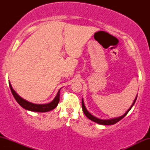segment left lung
Here are the masks:
<instances>
[{"label": "left lung", "mask_w": 150, "mask_h": 150, "mask_svg": "<svg viewBox=\"0 0 150 150\" xmlns=\"http://www.w3.org/2000/svg\"><path fill=\"white\" fill-rule=\"evenodd\" d=\"M136 99H137V97H136L135 99L134 100L133 103H132V104L131 105V106H130V108H129L128 111H126V113H125L124 115H123L122 116L118 117V118H113V119H109V120H101V119H99V118H96L95 116H92V115L91 114V113H89L88 111H87V108H86L85 104H84L83 99H82V110H83V112L85 114V116H87V118H89V119L92 120V121L95 122V123H99V124H101V125H113V124H115V123H116L117 122H118L119 120H121L122 118H124L125 116H126L127 113L129 112V111H130V110L131 109V108L132 107V106H133V105H134V104H135Z\"/></svg>", "instance_id": "1"}]
</instances>
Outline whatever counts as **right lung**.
<instances>
[{
    "mask_svg": "<svg viewBox=\"0 0 150 150\" xmlns=\"http://www.w3.org/2000/svg\"><path fill=\"white\" fill-rule=\"evenodd\" d=\"M9 86L10 90H11L12 92V94H13V97H14L15 100L17 101V102H18L22 108H24L25 109L29 110V111H35V112H47V111L54 109V108L57 106L58 102H59L60 90H61V89H59V91H58L57 93V95L56 96V97L54 98V99H53L51 102L46 104H33V103L29 102V101H26L24 99H22V97H20V96L15 92L14 89H13V87H12L10 82Z\"/></svg>",
    "mask_w": 150,
    "mask_h": 150,
    "instance_id": "add662e5",
    "label": "right lung"
}]
</instances>
